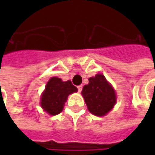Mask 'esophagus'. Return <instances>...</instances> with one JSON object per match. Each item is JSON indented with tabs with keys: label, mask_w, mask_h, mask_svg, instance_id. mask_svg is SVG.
I'll use <instances>...</instances> for the list:
<instances>
[{
	"label": "esophagus",
	"mask_w": 155,
	"mask_h": 155,
	"mask_svg": "<svg viewBox=\"0 0 155 155\" xmlns=\"http://www.w3.org/2000/svg\"><path fill=\"white\" fill-rule=\"evenodd\" d=\"M82 89H83V86H82V85H78V92H81V91H82Z\"/></svg>",
	"instance_id": "34e87169"
}]
</instances>
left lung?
I'll list each match as a JSON object with an SVG mask.
<instances>
[{
  "mask_svg": "<svg viewBox=\"0 0 155 155\" xmlns=\"http://www.w3.org/2000/svg\"><path fill=\"white\" fill-rule=\"evenodd\" d=\"M81 94L88 110L94 116H106L116 103L115 89L104 75L99 73L89 78V84L84 86Z\"/></svg>",
  "mask_w": 155,
  "mask_h": 155,
  "instance_id": "left-lung-1",
  "label": "left lung"
}]
</instances>
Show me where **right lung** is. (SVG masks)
I'll return each instance as SVG.
<instances>
[{
    "label": "right lung",
    "instance_id": "1",
    "mask_svg": "<svg viewBox=\"0 0 155 155\" xmlns=\"http://www.w3.org/2000/svg\"><path fill=\"white\" fill-rule=\"evenodd\" d=\"M78 88L71 81H64L52 77L47 82L45 91L41 94L40 106L50 116H56L62 112L69 95L77 92Z\"/></svg>",
    "mask_w": 155,
    "mask_h": 155
}]
</instances>
